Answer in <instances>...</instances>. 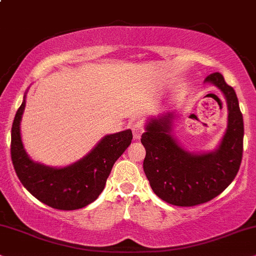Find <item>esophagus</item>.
Returning <instances> with one entry per match:
<instances>
[{
    "instance_id": "esophagus-1",
    "label": "esophagus",
    "mask_w": 256,
    "mask_h": 256,
    "mask_svg": "<svg viewBox=\"0 0 256 256\" xmlns=\"http://www.w3.org/2000/svg\"><path fill=\"white\" fill-rule=\"evenodd\" d=\"M144 132V128H143V125H142V122H134V125H132V134H134V139H139L140 138L142 134Z\"/></svg>"
}]
</instances>
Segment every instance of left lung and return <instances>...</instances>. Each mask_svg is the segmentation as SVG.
<instances>
[{"label":"left lung","instance_id":"obj_1","mask_svg":"<svg viewBox=\"0 0 256 256\" xmlns=\"http://www.w3.org/2000/svg\"><path fill=\"white\" fill-rule=\"evenodd\" d=\"M204 82L221 90L227 100V130L216 150H184L172 136L174 112L148 119L142 134L146 151L144 172L154 192L172 206H192L215 198L234 180L241 166L244 130L235 90L221 73L210 74Z\"/></svg>","mask_w":256,"mask_h":256}]
</instances>
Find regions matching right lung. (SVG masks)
<instances>
[{"instance_id":"obj_1","label":"right lung","mask_w":256,"mask_h":256,"mask_svg":"<svg viewBox=\"0 0 256 256\" xmlns=\"http://www.w3.org/2000/svg\"><path fill=\"white\" fill-rule=\"evenodd\" d=\"M24 106L26 96L12 122L10 144L12 166L24 186L54 209L76 210L94 202L113 164L131 144V130L105 136L90 154L68 166H47L30 160L22 144L20 122Z\"/></svg>"}]
</instances>
